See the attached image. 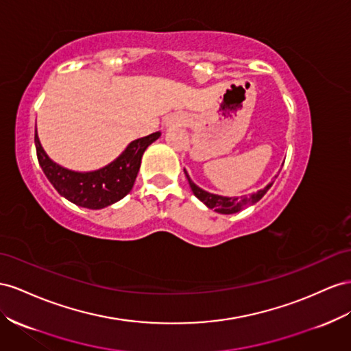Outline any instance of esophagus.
Here are the masks:
<instances>
[{
    "label": "esophagus",
    "instance_id": "34e87169",
    "mask_svg": "<svg viewBox=\"0 0 351 351\" xmlns=\"http://www.w3.org/2000/svg\"><path fill=\"white\" fill-rule=\"evenodd\" d=\"M180 122H183L182 118H171V119H169L168 124H180Z\"/></svg>",
    "mask_w": 351,
    "mask_h": 351
}]
</instances>
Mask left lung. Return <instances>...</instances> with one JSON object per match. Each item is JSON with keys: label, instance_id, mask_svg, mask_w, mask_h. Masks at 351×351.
<instances>
[{"label": "left lung", "instance_id": "8db88e82", "mask_svg": "<svg viewBox=\"0 0 351 351\" xmlns=\"http://www.w3.org/2000/svg\"><path fill=\"white\" fill-rule=\"evenodd\" d=\"M184 174L187 177V182L189 184H191V189L193 195L199 199V201L204 202L208 208H211V210L220 213V214H234V213H239L241 210H243L245 206L248 205H254L257 204L260 199L267 193L269 189L271 187L273 182L269 183L266 187L261 189V191L255 192V193H251L250 196H243V197H236V196H221V195H214V193H210L204 191V189H201L199 186H196L192 178L189 177L187 171L184 169Z\"/></svg>", "mask_w": 351, "mask_h": 351}]
</instances>
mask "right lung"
I'll return each instance as SVG.
<instances>
[{"mask_svg": "<svg viewBox=\"0 0 351 351\" xmlns=\"http://www.w3.org/2000/svg\"><path fill=\"white\" fill-rule=\"evenodd\" d=\"M160 137V132H152L146 137L132 140L115 160L94 171H72L56 164L43 149L35 128V147L38 162H40L45 177L63 197L72 204L101 210L127 196L134 186L138 174L141 156L147 146Z\"/></svg>", "mask_w": 351, "mask_h": 351, "instance_id": "add662e5", "label": "right lung"}]
</instances>
